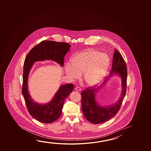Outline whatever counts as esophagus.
Masks as SVG:
<instances>
[{"label": "esophagus", "mask_w": 151, "mask_h": 151, "mask_svg": "<svg viewBox=\"0 0 151 151\" xmlns=\"http://www.w3.org/2000/svg\"><path fill=\"white\" fill-rule=\"evenodd\" d=\"M75 91H81V88L79 87H75Z\"/></svg>", "instance_id": "esophagus-1"}]
</instances>
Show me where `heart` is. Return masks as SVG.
I'll return each mask as SVG.
<instances>
[{"instance_id": "b5f03b06", "label": "heart", "mask_w": 151, "mask_h": 151, "mask_svg": "<svg viewBox=\"0 0 151 151\" xmlns=\"http://www.w3.org/2000/svg\"><path fill=\"white\" fill-rule=\"evenodd\" d=\"M72 66L67 64L65 71L72 80L79 78L84 74V80L88 85L93 86L99 84L104 78L109 64V58L104 52L94 49L79 52L70 60Z\"/></svg>"}]
</instances>
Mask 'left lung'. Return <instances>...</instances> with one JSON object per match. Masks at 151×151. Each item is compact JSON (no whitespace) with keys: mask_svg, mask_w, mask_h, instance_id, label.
I'll return each instance as SVG.
<instances>
[{"mask_svg":"<svg viewBox=\"0 0 151 151\" xmlns=\"http://www.w3.org/2000/svg\"><path fill=\"white\" fill-rule=\"evenodd\" d=\"M115 75L119 76L122 79L121 96L114 104L110 106H101L96 100V95L109 78ZM127 77L125 62L121 54L115 49L113 55L111 70L109 77L97 88H94L93 87H90L81 94L82 111L87 121L95 124H101L108 121L116 115L126 95Z\"/></svg>","mask_w":151,"mask_h":151,"instance_id":"8db88e82","label":"left lung"}]
</instances>
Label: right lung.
Wrapping results in <instances>:
<instances>
[{
    "label": "right lung",
    "instance_id": "obj_1",
    "mask_svg": "<svg viewBox=\"0 0 151 151\" xmlns=\"http://www.w3.org/2000/svg\"><path fill=\"white\" fill-rule=\"evenodd\" d=\"M71 46L66 42L44 40L30 50L25 58L22 76V94L29 114L38 121L51 123L62 114L65 101L74 88L73 84L61 85L50 101L45 104L35 101L30 96L28 87L30 71L35 62L52 60L64 66V57Z\"/></svg>",
    "mask_w": 151,
    "mask_h": 151
}]
</instances>
